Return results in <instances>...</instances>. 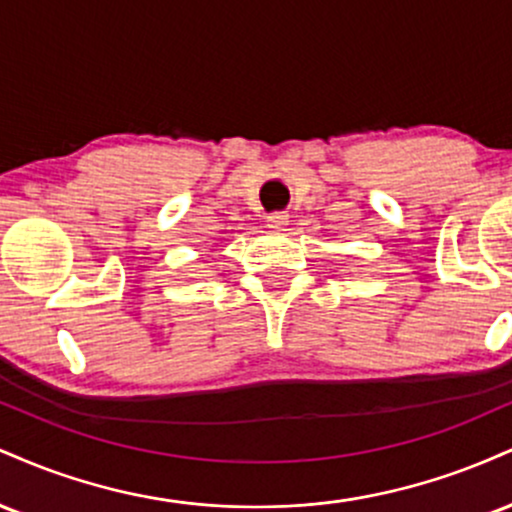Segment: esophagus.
<instances>
[{
  "instance_id": "obj_1",
  "label": "esophagus",
  "mask_w": 512,
  "mask_h": 512,
  "mask_svg": "<svg viewBox=\"0 0 512 512\" xmlns=\"http://www.w3.org/2000/svg\"><path fill=\"white\" fill-rule=\"evenodd\" d=\"M286 223H289V216L284 211H274V214L267 216V226L274 228V231H284Z\"/></svg>"
}]
</instances>
